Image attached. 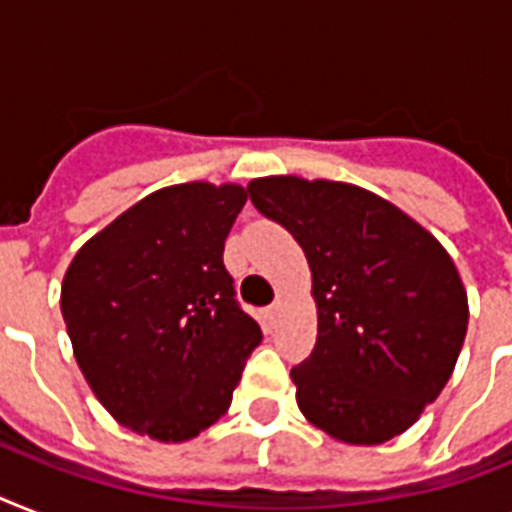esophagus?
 <instances>
[{"mask_svg": "<svg viewBox=\"0 0 512 512\" xmlns=\"http://www.w3.org/2000/svg\"><path fill=\"white\" fill-rule=\"evenodd\" d=\"M268 319H271V324H276V321H279V316L281 313H284V300H276V303L273 305H268Z\"/></svg>", "mask_w": 512, "mask_h": 512, "instance_id": "1", "label": "esophagus"}]
</instances>
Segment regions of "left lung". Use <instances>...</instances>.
I'll list each match as a JSON object with an SVG mask.
<instances>
[{
	"label": "left lung",
	"instance_id": "left-lung-1",
	"mask_svg": "<svg viewBox=\"0 0 512 512\" xmlns=\"http://www.w3.org/2000/svg\"><path fill=\"white\" fill-rule=\"evenodd\" d=\"M247 191L311 265L319 332L292 369L305 420L350 446L401 436L444 390L468 332V292L444 244L353 183L271 175Z\"/></svg>",
	"mask_w": 512,
	"mask_h": 512
}]
</instances>
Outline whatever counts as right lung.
Instances as JSON below:
<instances>
[{
  "instance_id": "add662e5",
  "label": "right lung",
  "mask_w": 512,
  "mask_h": 512,
  "mask_svg": "<svg viewBox=\"0 0 512 512\" xmlns=\"http://www.w3.org/2000/svg\"><path fill=\"white\" fill-rule=\"evenodd\" d=\"M247 188L167 185L84 241L60 313L84 380L119 425L183 444L231 406L263 332L223 265Z\"/></svg>"
}]
</instances>
